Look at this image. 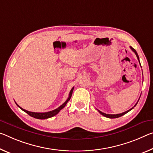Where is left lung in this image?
Segmentation results:
<instances>
[{
    "label": "left lung",
    "instance_id": "1",
    "mask_svg": "<svg viewBox=\"0 0 153 153\" xmlns=\"http://www.w3.org/2000/svg\"><path fill=\"white\" fill-rule=\"evenodd\" d=\"M130 48H131V49L132 50L133 52L135 53V55H136V56H137V59H138V60H139V62H140L139 56H138V55H137V53L136 51H135V49H133V48L132 47H130ZM139 99H138V101H139ZM138 101H137V102H138ZM137 103H136V104H135V105H134V107H135V105H137ZM134 107H133L132 108H131L130 110H127V111H125V112H123V113H121V114H105V113L102 112V111H99V110H97L99 111V112L100 113L101 115L104 116H105V117H107V118H116L120 117V116H123V115H124V114H127V112H129V111H131V110L132 109H133V108H134Z\"/></svg>",
    "mask_w": 153,
    "mask_h": 153
}]
</instances>
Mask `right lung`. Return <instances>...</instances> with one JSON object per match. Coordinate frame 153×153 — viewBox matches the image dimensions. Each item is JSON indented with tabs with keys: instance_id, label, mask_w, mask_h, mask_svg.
<instances>
[{
	"instance_id": "obj_1",
	"label": "right lung",
	"mask_w": 153,
	"mask_h": 153,
	"mask_svg": "<svg viewBox=\"0 0 153 153\" xmlns=\"http://www.w3.org/2000/svg\"><path fill=\"white\" fill-rule=\"evenodd\" d=\"M74 87H73V88L71 90V91H70V93H69V97H68V99H67V101H65V102L63 104H62V105H60V107L56 108V110L48 111V112L40 113V112H33V111H29L24 110V109H23V108H22L21 107H20V106L18 105V104H17L16 103V105L21 109V110H22L24 111H25L26 113H27L29 116H32V117H33V118H37V119H46V118H49L52 117V116H54L55 115H56L57 114L59 113V111L61 110L65 105H66V104L67 103L68 101L70 100V99H71V95H72L73 91H74Z\"/></svg>"
}]
</instances>
